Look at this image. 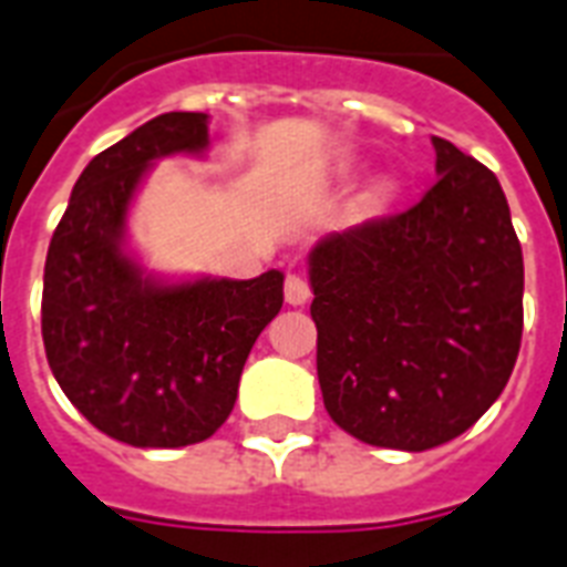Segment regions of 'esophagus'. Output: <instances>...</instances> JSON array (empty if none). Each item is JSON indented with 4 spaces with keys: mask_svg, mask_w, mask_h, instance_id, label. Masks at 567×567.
I'll use <instances>...</instances> for the list:
<instances>
[{
    "mask_svg": "<svg viewBox=\"0 0 567 567\" xmlns=\"http://www.w3.org/2000/svg\"><path fill=\"white\" fill-rule=\"evenodd\" d=\"M311 297V285L306 282V276L288 274L285 276V302L291 306H306Z\"/></svg>",
    "mask_w": 567,
    "mask_h": 567,
    "instance_id": "34e87169",
    "label": "esophagus"
}]
</instances>
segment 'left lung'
<instances>
[{
  "mask_svg": "<svg viewBox=\"0 0 567 567\" xmlns=\"http://www.w3.org/2000/svg\"><path fill=\"white\" fill-rule=\"evenodd\" d=\"M421 203L311 249L329 417L373 447H439L501 396L524 332V256L501 182L432 137Z\"/></svg>",
  "mask_w": 567,
  "mask_h": 567,
  "instance_id": "left-lung-1",
  "label": "left lung"
}]
</instances>
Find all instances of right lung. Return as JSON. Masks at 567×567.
<instances>
[{"label":"right lung","instance_id":"obj_1","mask_svg":"<svg viewBox=\"0 0 567 567\" xmlns=\"http://www.w3.org/2000/svg\"><path fill=\"white\" fill-rule=\"evenodd\" d=\"M208 114L171 111L82 171L43 270L49 368L100 432L132 447H188L229 417L249 350L282 309L279 270L162 282L126 252L135 190L164 155H199Z\"/></svg>","mask_w":567,"mask_h":567}]
</instances>
